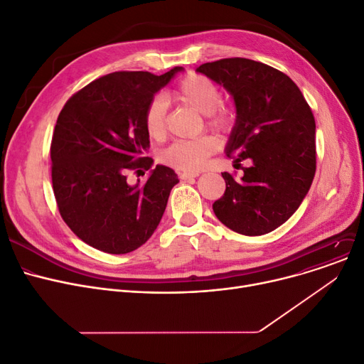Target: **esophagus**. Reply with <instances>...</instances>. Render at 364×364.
Here are the masks:
<instances>
[{
    "label": "esophagus",
    "mask_w": 364,
    "mask_h": 364,
    "mask_svg": "<svg viewBox=\"0 0 364 364\" xmlns=\"http://www.w3.org/2000/svg\"><path fill=\"white\" fill-rule=\"evenodd\" d=\"M200 176V172H181L179 173V178L186 181V179H191V178H198Z\"/></svg>",
    "instance_id": "1"
}]
</instances>
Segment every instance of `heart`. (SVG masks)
Masks as SVG:
<instances>
[{"mask_svg":"<svg viewBox=\"0 0 364 364\" xmlns=\"http://www.w3.org/2000/svg\"><path fill=\"white\" fill-rule=\"evenodd\" d=\"M173 98L204 114L205 123L218 132H228L233 124L232 105L220 101L222 92L216 82L198 73L183 77L172 92ZM145 131L149 138L160 141L167 134V102L161 95L154 97L144 114ZM218 151V141L204 135L196 139H181L160 153V160L181 170H200L210 156Z\"/></svg>","mask_w":364,"mask_h":364,"instance_id":"b5f03b06","label":"heart"}]
</instances>
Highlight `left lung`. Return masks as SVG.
<instances>
[{
  "label": "left lung",
  "mask_w": 364,
  "mask_h": 364,
  "mask_svg": "<svg viewBox=\"0 0 364 364\" xmlns=\"http://www.w3.org/2000/svg\"><path fill=\"white\" fill-rule=\"evenodd\" d=\"M197 72L223 85L237 107L226 154L250 160L241 181L222 173L226 189L213 204L216 218L247 237L285 223L307 196L316 173V123L289 76L264 63L233 57Z\"/></svg>",
  "instance_id": "8db88e82"
}]
</instances>
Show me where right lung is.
I'll return each mask as SVG.
<instances>
[{
    "mask_svg": "<svg viewBox=\"0 0 364 364\" xmlns=\"http://www.w3.org/2000/svg\"><path fill=\"white\" fill-rule=\"evenodd\" d=\"M182 70L101 76L73 94L58 114L51 141L57 207L76 237L100 251L126 254L144 245L179 182L175 170L161 164L145 183L129 185L126 173L151 167L153 159L144 157L146 105Z\"/></svg>",
    "mask_w": 364,
    "mask_h": 364,
    "instance_id": "obj_1",
    "label": "right lung"
}]
</instances>
